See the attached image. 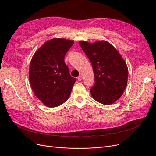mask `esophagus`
<instances>
[{"mask_svg":"<svg viewBox=\"0 0 156 156\" xmlns=\"http://www.w3.org/2000/svg\"><path fill=\"white\" fill-rule=\"evenodd\" d=\"M82 79H83V77L81 76V75H80V76H79V77H77V80H78L79 81H81Z\"/></svg>","mask_w":156,"mask_h":156,"instance_id":"esophagus-1","label":"esophagus"}]
</instances>
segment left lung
<instances>
[{"label":"left lung","instance_id":"obj_1","mask_svg":"<svg viewBox=\"0 0 156 156\" xmlns=\"http://www.w3.org/2000/svg\"><path fill=\"white\" fill-rule=\"evenodd\" d=\"M79 44L90 61L94 74V83L90 89L92 98L104 105H111L119 99L126 88L128 68L124 58L107 41Z\"/></svg>","mask_w":156,"mask_h":156}]
</instances>
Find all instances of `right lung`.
I'll use <instances>...</instances> for the list:
<instances>
[{"label":"right lung","mask_w":156,"mask_h":156,"mask_svg":"<svg viewBox=\"0 0 156 156\" xmlns=\"http://www.w3.org/2000/svg\"><path fill=\"white\" fill-rule=\"evenodd\" d=\"M73 44V40L64 38L49 40L31 59L30 86L36 96L47 107H57L67 101L76 81L64 62V56Z\"/></svg>","instance_id":"obj_1"}]
</instances>
